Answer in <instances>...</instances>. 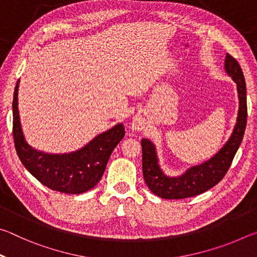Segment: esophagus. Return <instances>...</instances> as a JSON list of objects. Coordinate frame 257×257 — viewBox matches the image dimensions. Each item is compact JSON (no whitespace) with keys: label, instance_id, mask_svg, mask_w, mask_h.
I'll return each instance as SVG.
<instances>
[{"label":"esophagus","instance_id":"esophagus-1","mask_svg":"<svg viewBox=\"0 0 257 257\" xmlns=\"http://www.w3.org/2000/svg\"><path fill=\"white\" fill-rule=\"evenodd\" d=\"M132 125H133V129L134 130H137V132L144 129V124H143V122L139 119H134Z\"/></svg>","mask_w":257,"mask_h":257}]
</instances>
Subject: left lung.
<instances>
[{
	"label": "left lung",
	"instance_id": "obj_1",
	"mask_svg": "<svg viewBox=\"0 0 257 257\" xmlns=\"http://www.w3.org/2000/svg\"><path fill=\"white\" fill-rule=\"evenodd\" d=\"M224 69L237 84L239 110L237 123L231 137L224 146L206 162L189 168L179 177H168L161 170L155 146L150 139H142L143 176L151 191L165 199H181L196 196L211 189L222 180L241 144L247 122L246 82L237 60L230 54L225 56Z\"/></svg>",
	"mask_w": 257,
	"mask_h": 257
}]
</instances>
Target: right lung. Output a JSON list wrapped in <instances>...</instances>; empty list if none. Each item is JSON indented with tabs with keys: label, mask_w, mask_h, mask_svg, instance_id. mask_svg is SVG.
Masks as SVG:
<instances>
[{
	"label": "right lung",
	"mask_w": 257,
	"mask_h": 257,
	"mask_svg": "<svg viewBox=\"0 0 257 257\" xmlns=\"http://www.w3.org/2000/svg\"><path fill=\"white\" fill-rule=\"evenodd\" d=\"M17 81L14 103V141L21 163L36 179L52 190L64 194H81L101 180L110 155L124 136V125L119 123L90 141L76 152L49 154L28 145L21 129L18 111Z\"/></svg>",
	"instance_id": "add662e5"
}]
</instances>
